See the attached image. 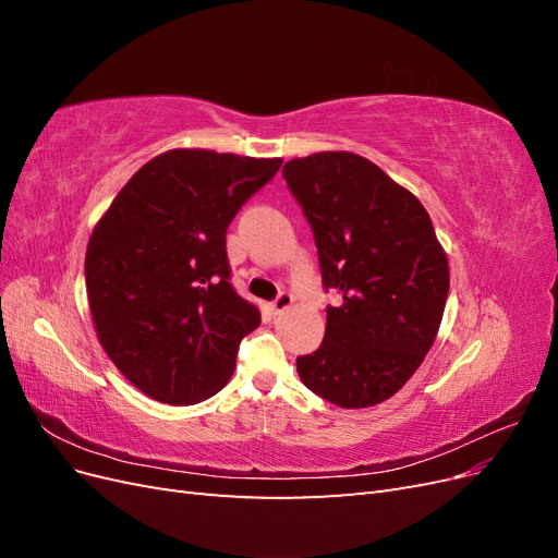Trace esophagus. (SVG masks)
<instances>
[{
    "mask_svg": "<svg viewBox=\"0 0 558 558\" xmlns=\"http://www.w3.org/2000/svg\"><path fill=\"white\" fill-rule=\"evenodd\" d=\"M291 305H293V295L291 293H279V298L275 302H269V312L281 314L283 310H289Z\"/></svg>",
    "mask_w": 558,
    "mask_h": 558,
    "instance_id": "1",
    "label": "esophagus"
}]
</instances>
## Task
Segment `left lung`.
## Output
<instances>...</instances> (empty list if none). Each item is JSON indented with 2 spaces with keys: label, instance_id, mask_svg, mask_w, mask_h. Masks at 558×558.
I'll return each mask as SVG.
<instances>
[{
  "label": "left lung",
  "instance_id": "8db88e82",
  "mask_svg": "<svg viewBox=\"0 0 558 558\" xmlns=\"http://www.w3.org/2000/svg\"><path fill=\"white\" fill-rule=\"evenodd\" d=\"M314 230L320 277L340 293L324 342L298 359L310 391L344 410L375 408L430 351L449 293V260L424 205L375 162L324 150L283 165Z\"/></svg>",
  "mask_w": 558,
  "mask_h": 558
}]
</instances>
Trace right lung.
<instances>
[{
	"instance_id": "obj_1",
	"label": "right lung",
	"mask_w": 558,
	"mask_h": 558,
	"mask_svg": "<svg viewBox=\"0 0 558 558\" xmlns=\"http://www.w3.org/2000/svg\"><path fill=\"white\" fill-rule=\"evenodd\" d=\"M281 158L172 148L148 160L99 218L86 251L97 340L123 377L167 404L228 384L260 312L234 293L226 230Z\"/></svg>"
}]
</instances>
